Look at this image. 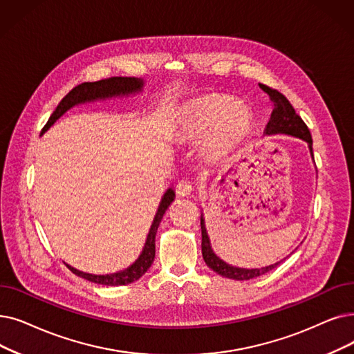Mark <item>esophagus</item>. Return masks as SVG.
Here are the masks:
<instances>
[{
    "mask_svg": "<svg viewBox=\"0 0 354 354\" xmlns=\"http://www.w3.org/2000/svg\"><path fill=\"white\" fill-rule=\"evenodd\" d=\"M192 191H194V185H192L191 180L182 179V180L178 182V185H176V192H178V195H180V196H188V195L192 194Z\"/></svg>",
    "mask_w": 354,
    "mask_h": 354,
    "instance_id": "esophagus-1",
    "label": "esophagus"
}]
</instances>
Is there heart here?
<instances>
[{
    "mask_svg": "<svg viewBox=\"0 0 354 354\" xmlns=\"http://www.w3.org/2000/svg\"><path fill=\"white\" fill-rule=\"evenodd\" d=\"M178 129L185 139L207 136V147L224 155L249 136L253 126L252 110L244 102L221 94L195 98L178 113Z\"/></svg>",
    "mask_w": 354,
    "mask_h": 354,
    "instance_id": "1",
    "label": "heart"
}]
</instances>
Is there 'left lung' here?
<instances>
[{"label": "left lung", "mask_w": 354, "mask_h": 354, "mask_svg": "<svg viewBox=\"0 0 354 354\" xmlns=\"http://www.w3.org/2000/svg\"><path fill=\"white\" fill-rule=\"evenodd\" d=\"M266 94L269 95V100L272 102V114L269 118L268 126L265 129V136H273V134H286L292 137H298V139L306 142L311 153V158L314 159L313 155V139H311V133L306 127L302 118L295 113L294 106L290 105V102L286 100L285 95H282L279 91L272 89L266 85H260ZM201 234H203V243H201V249H203V257L204 262L209 269H212L215 273H218L224 278L228 279H234V281H249L253 278H257V276H262L268 273L269 270L274 269L281 262H276L273 265L265 266V268H254V269H248V268H237L233 265H228L227 262L221 257L215 254V252L211 248V241L209 236L207 233V227H205V218L204 214L201 212Z\"/></svg>", "instance_id": "left-lung-1"}]
</instances>
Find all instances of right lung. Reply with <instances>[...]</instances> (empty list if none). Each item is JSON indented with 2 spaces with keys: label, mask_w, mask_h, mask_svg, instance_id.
Listing matches in <instances>:
<instances>
[{
  "label": "right lung",
  "mask_w": 354,
  "mask_h": 354,
  "mask_svg": "<svg viewBox=\"0 0 354 354\" xmlns=\"http://www.w3.org/2000/svg\"><path fill=\"white\" fill-rule=\"evenodd\" d=\"M143 86H145L143 80L126 78V76H114V78L102 80V81H97V82H85V84L75 86L69 92V94L59 102L56 110L53 111V114L50 115L48 122H46V126L43 127L41 134L48 131L60 117H62L66 111H69L75 105L136 95L143 91ZM174 199H175V191L172 188H167V191L162 196V201L159 204L155 218H153V223L150 225L145 248H143L140 256L136 259V262H133L129 268L122 269L120 272H115V273L94 274V273H86V272L75 269L73 266H71L68 263H65V265L68 266V269L72 273L80 276V278H84L85 281L94 282L97 285H104V286L129 285L137 279H140L142 276L147 272V269L151 266L153 260H155V253H156L155 239H156L158 228L163 218V214L166 212L169 205L174 203Z\"/></svg>",
  "instance_id": "add662e5"
}]
</instances>
